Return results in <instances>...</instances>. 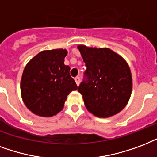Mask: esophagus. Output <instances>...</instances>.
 <instances>
[{"label": "esophagus", "mask_w": 157, "mask_h": 157, "mask_svg": "<svg viewBox=\"0 0 157 157\" xmlns=\"http://www.w3.org/2000/svg\"><path fill=\"white\" fill-rule=\"evenodd\" d=\"M75 82H76V84L78 85L80 82V77L77 76V77L75 78Z\"/></svg>", "instance_id": "34e87169"}]
</instances>
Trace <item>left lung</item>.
<instances>
[{"label": "left lung", "instance_id": "left-lung-1", "mask_svg": "<svg viewBox=\"0 0 157 157\" xmlns=\"http://www.w3.org/2000/svg\"><path fill=\"white\" fill-rule=\"evenodd\" d=\"M87 70L78 87L89 112L101 118L116 115L127 105L132 76L122 57L109 48L78 47Z\"/></svg>", "mask_w": 157, "mask_h": 157}]
</instances>
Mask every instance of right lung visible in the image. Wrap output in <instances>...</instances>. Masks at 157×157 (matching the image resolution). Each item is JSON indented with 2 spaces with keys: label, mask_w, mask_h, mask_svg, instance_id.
Instances as JSON below:
<instances>
[{
  "label": "right lung",
  "mask_w": 157,
  "mask_h": 157,
  "mask_svg": "<svg viewBox=\"0 0 157 157\" xmlns=\"http://www.w3.org/2000/svg\"><path fill=\"white\" fill-rule=\"evenodd\" d=\"M67 51H43L25 66L21 79L24 104L35 115L49 117L60 111L67 96L78 89L70 75V68L64 64Z\"/></svg>",
  "instance_id": "1"
}]
</instances>
